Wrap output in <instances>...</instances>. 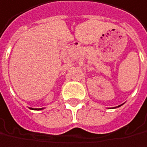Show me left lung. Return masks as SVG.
I'll list each match as a JSON object with an SVG mask.
<instances>
[{"instance_id": "obj_1", "label": "left lung", "mask_w": 147, "mask_h": 147, "mask_svg": "<svg viewBox=\"0 0 147 147\" xmlns=\"http://www.w3.org/2000/svg\"><path fill=\"white\" fill-rule=\"evenodd\" d=\"M122 106V105H120V106H117V107H119V106ZM114 108H115V107H114Z\"/></svg>"}]
</instances>
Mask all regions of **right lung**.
<instances>
[{
	"label": "right lung",
	"mask_w": 147,
	"mask_h": 147,
	"mask_svg": "<svg viewBox=\"0 0 147 147\" xmlns=\"http://www.w3.org/2000/svg\"><path fill=\"white\" fill-rule=\"evenodd\" d=\"M31 110H43V108H40V109H33V108H29Z\"/></svg>",
	"instance_id": "obj_1"
}]
</instances>
